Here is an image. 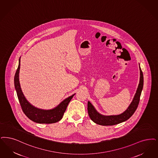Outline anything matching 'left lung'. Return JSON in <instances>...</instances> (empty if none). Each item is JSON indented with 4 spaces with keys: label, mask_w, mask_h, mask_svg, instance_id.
Segmentation results:
<instances>
[{
    "label": "left lung",
    "mask_w": 158,
    "mask_h": 158,
    "mask_svg": "<svg viewBox=\"0 0 158 158\" xmlns=\"http://www.w3.org/2000/svg\"><path fill=\"white\" fill-rule=\"evenodd\" d=\"M143 86V75L142 71L140 68V82L136 93L134 96L132 103L126 110L119 115L116 116H103L99 114L93 106V105L88 102V111L90 118L95 123L103 126H112L125 122L129 119L136 111L139 105L140 97Z\"/></svg>",
    "instance_id": "1"
}]
</instances>
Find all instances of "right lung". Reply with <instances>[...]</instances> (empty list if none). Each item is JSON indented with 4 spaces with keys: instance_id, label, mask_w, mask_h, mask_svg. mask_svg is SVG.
<instances>
[{
    "instance_id": "1",
    "label": "right lung",
    "mask_w": 158,
    "mask_h": 158,
    "mask_svg": "<svg viewBox=\"0 0 158 158\" xmlns=\"http://www.w3.org/2000/svg\"><path fill=\"white\" fill-rule=\"evenodd\" d=\"M20 64V60L19 59V66L14 77V83L19 103L23 113L29 119L38 123L49 124L61 120L69 103L75 94L64 99L56 107L52 110H44L33 106L26 99L20 88L19 79Z\"/></svg>"
}]
</instances>
